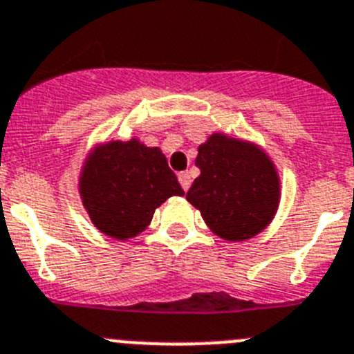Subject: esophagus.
<instances>
[{
  "mask_svg": "<svg viewBox=\"0 0 354 354\" xmlns=\"http://www.w3.org/2000/svg\"><path fill=\"white\" fill-rule=\"evenodd\" d=\"M179 183H180V186H183V189L187 191V189H189V186H191V175L187 174V171H180Z\"/></svg>",
  "mask_w": 354,
  "mask_h": 354,
  "instance_id": "obj_1",
  "label": "esophagus"
}]
</instances>
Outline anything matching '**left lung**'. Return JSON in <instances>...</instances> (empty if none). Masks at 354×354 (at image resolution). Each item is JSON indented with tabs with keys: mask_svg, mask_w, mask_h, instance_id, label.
Masks as SVG:
<instances>
[{
	"mask_svg": "<svg viewBox=\"0 0 354 354\" xmlns=\"http://www.w3.org/2000/svg\"><path fill=\"white\" fill-rule=\"evenodd\" d=\"M200 175L186 194L210 232L223 241H249L277 214L281 177L261 145L212 133L194 160Z\"/></svg>",
	"mask_w": 354,
	"mask_h": 354,
	"instance_id": "8db88e82",
	"label": "left lung"
}]
</instances>
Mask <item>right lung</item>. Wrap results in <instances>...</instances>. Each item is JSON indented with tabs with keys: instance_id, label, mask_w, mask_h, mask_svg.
Instances as JSON below:
<instances>
[{
	"instance_id": "obj_1",
	"label": "right lung",
	"mask_w": 354,
	"mask_h": 354,
	"mask_svg": "<svg viewBox=\"0 0 354 354\" xmlns=\"http://www.w3.org/2000/svg\"><path fill=\"white\" fill-rule=\"evenodd\" d=\"M79 194L98 232L128 241L151 225L161 203L184 191L160 147L129 138L96 144L87 152Z\"/></svg>"
}]
</instances>
